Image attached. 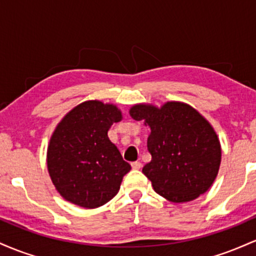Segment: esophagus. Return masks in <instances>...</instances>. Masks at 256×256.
Wrapping results in <instances>:
<instances>
[{
	"mask_svg": "<svg viewBox=\"0 0 256 256\" xmlns=\"http://www.w3.org/2000/svg\"><path fill=\"white\" fill-rule=\"evenodd\" d=\"M131 167L134 170H140V167H142V164H140V161H134V162L131 164Z\"/></svg>",
	"mask_w": 256,
	"mask_h": 256,
	"instance_id": "34e87169",
	"label": "esophagus"
}]
</instances>
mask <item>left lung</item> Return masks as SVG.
Instances as JSON below:
<instances>
[{"mask_svg": "<svg viewBox=\"0 0 256 256\" xmlns=\"http://www.w3.org/2000/svg\"><path fill=\"white\" fill-rule=\"evenodd\" d=\"M132 119L150 128V162L142 172L158 195L174 204L198 198L212 186L219 172L222 146L213 126L195 108L170 101L161 107L138 104Z\"/></svg>", "mask_w": 256, "mask_h": 256, "instance_id": "obj_1", "label": "left lung"}]
</instances>
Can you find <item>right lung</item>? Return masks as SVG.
<instances>
[{
  "label": "right lung",
  "instance_id": "1",
  "mask_svg": "<svg viewBox=\"0 0 256 256\" xmlns=\"http://www.w3.org/2000/svg\"><path fill=\"white\" fill-rule=\"evenodd\" d=\"M122 119L113 104L98 100L76 106L61 119L46 150V166L55 189L79 207L98 208L110 201L131 170L108 138Z\"/></svg>",
  "mask_w": 256,
  "mask_h": 256
}]
</instances>
